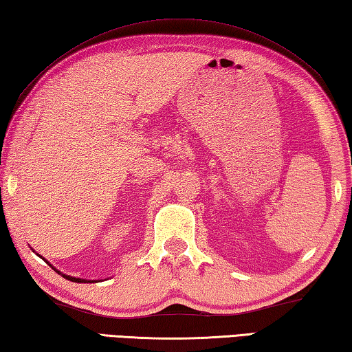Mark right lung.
Returning <instances> with one entry per match:
<instances>
[{"mask_svg": "<svg viewBox=\"0 0 352 352\" xmlns=\"http://www.w3.org/2000/svg\"><path fill=\"white\" fill-rule=\"evenodd\" d=\"M50 267H52V265H50ZM53 268V267H52ZM53 270H56V268H53ZM56 273L58 274H61L63 277H65V279H67V280H72V282H76V283H87V282H95V280H84V279H79V277H72V276H65V274H63V273H59V271L56 270Z\"/></svg>", "mask_w": 352, "mask_h": 352, "instance_id": "1", "label": "right lung"}]
</instances>
